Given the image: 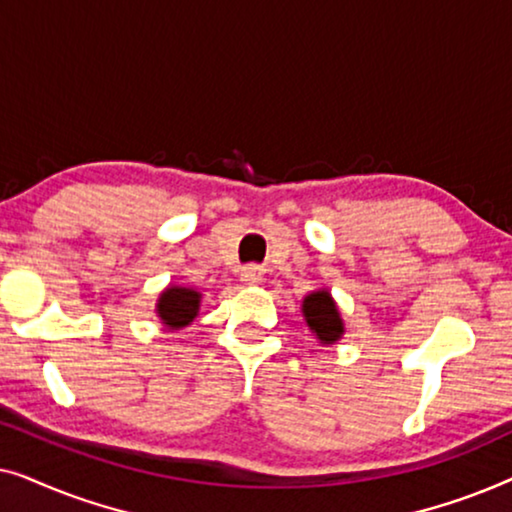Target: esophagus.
<instances>
[{
	"mask_svg": "<svg viewBox=\"0 0 512 512\" xmlns=\"http://www.w3.org/2000/svg\"><path fill=\"white\" fill-rule=\"evenodd\" d=\"M240 279H242V284H247V286H258L263 282V270L258 268V265H247V268H242Z\"/></svg>",
	"mask_w": 512,
	"mask_h": 512,
	"instance_id": "34e87169",
	"label": "esophagus"
}]
</instances>
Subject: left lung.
Returning a JSON list of instances; mask_svg holds the SVG:
<instances>
[{
  "label": "left lung",
  "instance_id": "obj_1",
  "mask_svg": "<svg viewBox=\"0 0 512 512\" xmlns=\"http://www.w3.org/2000/svg\"><path fill=\"white\" fill-rule=\"evenodd\" d=\"M300 310H303L305 324L310 326L312 335L324 347L335 345V342L345 335V321H342L338 303H335V298L328 289H317L307 293Z\"/></svg>",
  "mask_w": 512,
  "mask_h": 512
}]
</instances>
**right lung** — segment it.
<instances>
[{
  "instance_id": "right-lung-1",
  "label": "right lung",
  "mask_w": 512,
  "mask_h": 512,
  "mask_svg": "<svg viewBox=\"0 0 512 512\" xmlns=\"http://www.w3.org/2000/svg\"><path fill=\"white\" fill-rule=\"evenodd\" d=\"M202 303V293L191 289V286L170 284L167 289L160 291L156 300V317L160 319L167 331H179L186 328L191 321L198 317Z\"/></svg>"
}]
</instances>
